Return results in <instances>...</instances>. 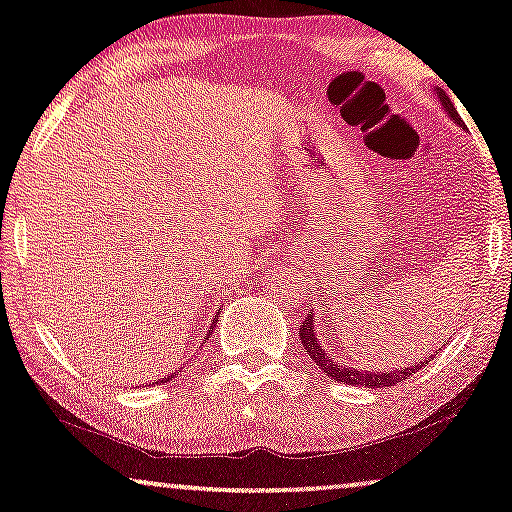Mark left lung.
Returning a JSON list of instances; mask_svg holds the SVG:
<instances>
[{
    "instance_id": "left-lung-1",
    "label": "left lung",
    "mask_w": 512,
    "mask_h": 512,
    "mask_svg": "<svg viewBox=\"0 0 512 512\" xmlns=\"http://www.w3.org/2000/svg\"><path fill=\"white\" fill-rule=\"evenodd\" d=\"M440 102L442 107L447 109V114L452 117L456 124H461L459 119V112H456L452 100L447 98L445 93L440 91ZM299 337H302V344L304 349L309 351V356L313 363H316L320 370H323L327 377H332L339 384H358V386H367V388H384V386H395V384H403L407 377H412L414 372H419L424 365H410L405 367V370H393V372H367V370H358V367H349V365H342L339 360H335V356H327L323 346L318 342V325L316 320H313V313L309 311L306 313V320L302 325H299ZM438 353V351H435ZM435 353H428V360H431ZM426 360V363H428Z\"/></svg>"
}]
</instances>
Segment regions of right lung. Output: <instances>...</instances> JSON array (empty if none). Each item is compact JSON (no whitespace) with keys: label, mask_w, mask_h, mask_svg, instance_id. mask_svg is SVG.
Instances as JSON below:
<instances>
[{"label":"right lung","mask_w":512,"mask_h":512,"mask_svg":"<svg viewBox=\"0 0 512 512\" xmlns=\"http://www.w3.org/2000/svg\"><path fill=\"white\" fill-rule=\"evenodd\" d=\"M217 323V320H213V325ZM213 325H210V330H208V335H210V332H213ZM173 377H175V374H170V377L168 379H159V381H154V384H166V381H173Z\"/></svg>","instance_id":"obj_1"}]
</instances>
